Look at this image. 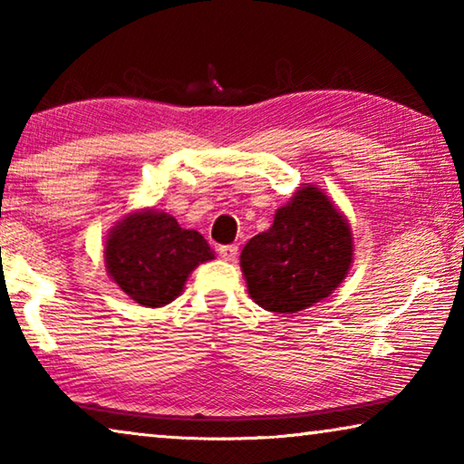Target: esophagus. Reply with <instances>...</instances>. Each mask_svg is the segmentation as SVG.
<instances>
[{
  "label": "esophagus",
  "mask_w": 464,
  "mask_h": 464,
  "mask_svg": "<svg viewBox=\"0 0 464 464\" xmlns=\"http://www.w3.org/2000/svg\"><path fill=\"white\" fill-rule=\"evenodd\" d=\"M218 254H221L225 262H235V260H237L239 247L237 246H221V247H218Z\"/></svg>",
  "instance_id": "1"
}]
</instances>
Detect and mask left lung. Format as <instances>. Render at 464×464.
Returning <instances> with one entry per match:
<instances>
[{"mask_svg": "<svg viewBox=\"0 0 464 464\" xmlns=\"http://www.w3.org/2000/svg\"><path fill=\"white\" fill-rule=\"evenodd\" d=\"M354 262L348 217L315 184H303L274 215L268 231L241 249L247 293L262 309L282 315L327 298Z\"/></svg>", "mask_w": 464, "mask_h": 464, "instance_id": "1", "label": "left lung"}]
</instances>
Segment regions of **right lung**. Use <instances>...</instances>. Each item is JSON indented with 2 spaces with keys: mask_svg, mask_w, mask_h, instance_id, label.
Listing matches in <instances>:
<instances>
[{
  "mask_svg": "<svg viewBox=\"0 0 464 464\" xmlns=\"http://www.w3.org/2000/svg\"><path fill=\"white\" fill-rule=\"evenodd\" d=\"M215 251L198 231L182 229L171 215L139 208L108 231L104 264L108 276L140 307H166L184 293L186 280Z\"/></svg>",
  "mask_w": 464,
  "mask_h": 464,
  "instance_id": "1",
  "label": "right lung"
}]
</instances>
